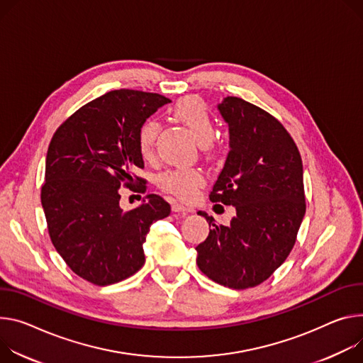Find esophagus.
Returning <instances> with one entry per match:
<instances>
[{"label": "esophagus", "mask_w": 363, "mask_h": 363, "mask_svg": "<svg viewBox=\"0 0 363 363\" xmlns=\"http://www.w3.org/2000/svg\"><path fill=\"white\" fill-rule=\"evenodd\" d=\"M172 211H174V213L186 214V213H189V208H188L186 206H182V204H179V203L174 201V203H172Z\"/></svg>", "instance_id": "esophagus-1"}]
</instances>
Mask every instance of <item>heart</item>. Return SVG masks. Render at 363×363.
<instances>
[{
    "instance_id": "heart-1",
    "label": "heart",
    "mask_w": 363,
    "mask_h": 363,
    "mask_svg": "<svg viewBox=\"0 0 363 363\" xmlns=\"http://www.w3.org/2000/svg\"><path fill=\"white\" fill-rule=\"evenodd\" d=\"M175 120L182 123L194 136L196 143L211 149V140L216 135V124L213 117L199 96H184L172 108ZM159 133V123L155 120L145 121L138 135L139 150L143 157L153 155L155 142ZM206 182L203 172L196 168H175L163 172L159 177V186L181 200H189Z\"/></svg>"
}]
</instances>
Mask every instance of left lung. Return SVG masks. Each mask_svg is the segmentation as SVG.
Segmentation results:
<instances>
[{
  "instance_id": "left-lung-1",
  "label": "left lung",
  "mask_w": 363,
  "mask_h": 363,
  "mask_svg": "<svg viewBox=\"0 0 363 363\" xmlns=\"http://www.w3.org/2000/svg\"><path fill=\"white\" fill-rule=\"evenodd\" d=\"M218 111L228 124L230 152L210 200L233 206L228 225L216 224L196 246V265L214 282L246 289L267 281L288 257L306 214L301 155L269 113L238 96Z\"/></svg>"
}]
</instances>
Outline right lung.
<instances>
[{"label": "right lung", "instance_id": "right-lung-1", "mask_svg": "<svg viewBox=\"0 0 363 363\" xmlns=\"http://www.w3.org/2000/svg\"><path fill=\"white\" fill-rule=\"evenodd\" d=\"M168 103L153 92L110 91L65 120L50 140L40 194L49 236L67 265L94 285L136 274L150 225L171 214L155 194L123 211L118 192L121 185L146 191L145 179L135 175L145 168L139 128Z\"/></svg>", "mask_w": 363, "mask_h": 363}]
</instances>
